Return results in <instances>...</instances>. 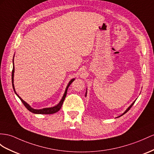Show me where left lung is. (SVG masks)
Wrapping results in <instances>:
<instances>
[{"mask_svg":"<svg viewBox=\"0 0 154 154\" xmlns=\"http://www.w3.org/2000/svg\"><path fill=\"white\" fill-rule=\"evenodd\" d=\"M86 94H87V88H86V94H85V97L86 96ZM136 100H135V101H134L133 102V103H132L131 104V105H130V106H129V107H128V108L127 109H126V110H125V112H124L123 114H122V115H120V116H118L117 118H118V117H120V116H122V115H124V114H125L126 112H128V111H129V110L130 109H131V107H132V106L133 105V104H134V103H135V101H136Z\"/></svg>","mask_w":154,"mask_h":154,"instance_id":"obj_1","label":"left lung"}]
</instances>
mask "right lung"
<instances>
[{"label":"right lung","instance_id":"add662e5","mask_svg":"<svg viewBox=\"0 0 154 154\" xmlns=\"http://www.w3.org/2000/svg\"><path fill=\"white\" fill-rule=\"evenodd\" d=\"M14 58H14H13V69H12V73H11V82H12L13 89L14 90L15 94H16V95L17 96V97L19 98V99H20V100L22 101V103H23V105L25 106V107L27 109H28L29 111H30L31 112H32V113H34V114H41V115H50V114H54L55 112H58L59 110H60L61 109V107H62V105L63 104V102H64L65 98H66V96L67 91H68V87L69 86V85L72 83V82L75 79V78L72 79H71L70 81L68 82V85H67L66 88L64 95H63V96L62 97L61 100L60 101V102H59V103L57 105H55V106H54V107H52L43 108V109H33L32 107H31L30 105H29L28 103H26V102H25L23 99H21V97L18 95V94L16 93V92H15V87H14V72H15Z\"/></svg>","mask_w":154,"mask_h":154}]
</instances>
